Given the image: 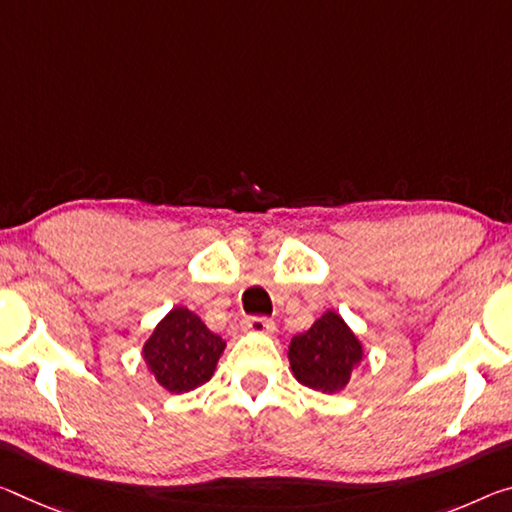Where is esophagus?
Wrapping results in <instances>:
<instances>
[{"label":"esophagus","instance_id":"1","mask_svg":"<svg viewBox=\"0 0 512 512\" xmlns=\"http://www.w3.org/2000/svg\"><path fill=\"white\" fill-rule=\"evenodd\" d=\"M243 328L248 332H259V335H269V332L275 330V323L269 316H248V319L243 321Z\"/></svg>","mask_w":512,"mask_h":512}]
</instances>
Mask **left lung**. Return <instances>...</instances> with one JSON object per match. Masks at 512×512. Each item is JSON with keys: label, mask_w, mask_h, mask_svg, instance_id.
<instances>
[{"label": "left lung", "mask_w": 512, "mask_h": 512, "mask_svg": "<svg viewBox=\"0 0 512 512\" xmlns=\"http://www.w3.org/2000/svg\"><path fill=\"white\" fill-rule=\"evenodd\" d=\"M362 360V344L335 312H326L310 330L291 337L289 362L300 385L337 392Z\"/></svg>", "instance_id": "8db88e82"}]
</instances>
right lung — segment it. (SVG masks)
Wrapping results in <instances>:
<instances>
[{
    "instance_id": "1",
    "label": "right lung",
    "mask_w": 512,
    "mask_h": 512,
    "mask_svg": "<svg viewBox=\"0 0 512 512\" xmlns=\"http://www.w3.org/2000/svg\"><path fill=\"white\" fill-rule=\"evenodd\" d=\"M225 342L186 307H173L143 346V358L161 387L182 394L214 376Z\"/></svg>"
}]
</instances>
